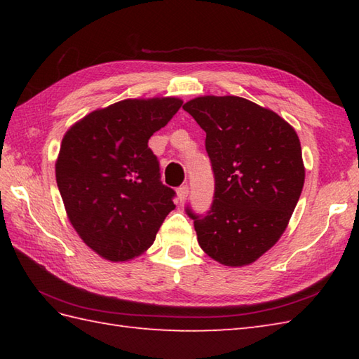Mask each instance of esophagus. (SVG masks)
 I'll return each mask as SVG.
<instances>
[{
	"mask_svg": "<svg viewBox=\"0 0 359 359\" xmlns=\"http://www.w3.org/2000/svg\"><path fill=\"white\" fill-rule=\"evenodd\" d=\"M188 194H189V188H188V185H184V187H180V188L177 189V199L180 201V203L187 201Z\"/></svg>",
	"mask_w": 359,
	"mask_h": 359,
	"instance_id": "1",
	"label": "esophagus"
}]
</instances>
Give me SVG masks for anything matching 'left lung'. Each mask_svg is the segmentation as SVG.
<instances>
[{"label": "left lung", "instance_id": "8db88e82", "mask_svg": "<svg viewBox=\"0 0 359 359\" xmlns=\"http://www.w3.org/2000/svg\"><path fill=\"white\" fill-rule=\"evenodd\" d=\"M184 109L207 133L216 188L208 215L194 220L201 248L226 266L257 261L284 234L306 168L293 126L236 95H203Z\"/></svg>", "mask_w": 359, "mask_h": 359}]
</instances>
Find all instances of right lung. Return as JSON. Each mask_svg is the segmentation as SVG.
<instances>
[{"label": "right lung", "mask_w": 359, "mask_h": 359, "mask_svg": "<svg viewBox=\"0 0 359 359\" xmlns=\"http://www.w3.org/2000/svg\"><path fill=\"white\" fill-rule=\"evenodd\" d=\"M182 103L177 97L126 98L89 112L63 137L55 177L67 219L106 261L144 253L175 208L148 140Z\"/></svg>", "instance_id": "right-lung-1"}]
</instances>
